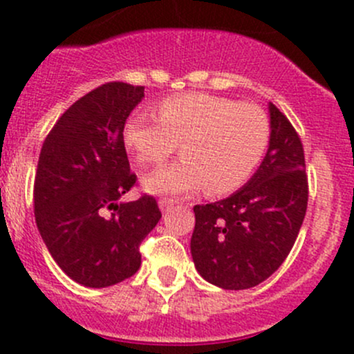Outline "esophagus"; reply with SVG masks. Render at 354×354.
Masks as SVG:
<instances>
[{
	"mask_svg": "<svg viewBox=\"0 0 354 354\" xmlns=\"http://www.w3.org/2000/svg\"><path fill=\"white\" fill-rule=\"evenodd\" d=\"M174 205H176V200H173V198H160L159 200V207H160V210H162V212L173 209Z\"/></svg>",
	"mask_w": 354,
	"mask_h": 354,
	"instance_id": "obj_1",
	"label": "esophagus"
}]
</instances>
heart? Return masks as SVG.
<instances>
[{
    "label": "heart",
    "instance_id": "1",
    "mask_svg": "<svg viewBox=\"0 0 354 354\" xmlns=\"http://www.w3.org/2000/svg\"><path fill=\"white\" fill-rule=\"evenodd\" d=\"M156 116L135 111L123 127L124 145L140 166L167 159L180 142L181 159L145 176L154 194H187L205 187L210 195L238 190L269 147L272 127L267 111L205 92L162 99Z\"/></svg>",
    "mask_w": 354,
    "mask_h": 354
}]
</instances>
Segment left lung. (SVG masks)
I'll return each instance as SVG.
<instances>
[{"label":"left lung","instance_id":"8db88e82","mask_svg":"<svg viewBox=\"0 0 354 354\" xmlns=\"http://www.w3.org/2000/svg\"><path fill=\"white\" fill-rule=\"evenodd\" d=\"M269 149L252 180L231 197L195 205L192 257L200 276L223 289L263 283L286 260L308 203L301 138L274 104Z\"/></svg>","mask_w":354,"mask_h":354}]
</instances>
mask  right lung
<instances>
[{
  "mask_svg": "<svg viewBox=\"0 0 354 354\" xmlns=\"http://www.w3.org/2000/svg\"><path fill=\"white\" fill-rule=\"evenodd\" d=\"M142 97L144 87L124 82L94 88L59 116L39 154V233L63 272L84 286H113L133 276L142 241L160 219L152 195L118 202L137 183L123 127Z\"/></svg>",
  "mask_w": 354,
  "mask_h": 354,
  "instance_id": "obj_1",
  "label": "right lung"
}]
</instances>
